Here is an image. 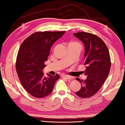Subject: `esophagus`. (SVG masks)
<instances>
[{"mask_svg":"<svg viewBox=\"0 0 125 125\" xmlns=\"http://www.w3.org/2000/svg\"><path fill=\"white\" fill-rule=\"evenodd\" d=\"M61 76H62V77H64V78L67 79H71V76H68V75H66V74H61Z\"/></svg>","mask_w":125,"mask_h":125,"instance_id":"esophagus-1","label":"esophagus"}]
</instances>
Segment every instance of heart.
<instances>
[{
    "label": "heart",
    "instance_id": "heart-1",
    "mask_svg": "<svg viewBox=\"0 0 125 125\" xmlns=\"http://www.w3.org/2000/svg\"><path fill=\"white\" fill-rule=\"evenodd\" d=\"M69 46H80V45L77 42L72 41L69 43Z\"/></svg>",
    "mask_w": 125,
    "mask_h": 125
}]
</instances>
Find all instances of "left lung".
I'll return each instance as SVG.
<instances>
[{"instance_id":"left-lung-1","label":"left lung","mask_w":125,"mask_h":125,"mask_svg":"<svg viewBox=\"0 0 125 125\" xmlns=\"http://www.w3.org/2000/svg\"><path fill=\"white\" fill-rule=\"evenodd\" d=\"M73 35L84 43L85 46L84 73L87 75L85 80L76 79L82 84L76 92L82 98H90L97 93L106 81L110 73L111 59L106 45L101 38L93 34L79 32Z\"/></svg>"}]
</instances>
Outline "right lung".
I'll return each instance as SVG.
<instances>
[{
  "label": "right lung",
  "mask_w": 125,
  "mask_h": 125,
  "mask_svg": "<svg viewBox=\"0 0 125 125\" xmlns=\"http://www.w3.org/2000/svg\"><path fill=\"white\" fill-rule=\"evenodd\" d=\"M65 33L62 31H38L32 34L19 48L16 60V70L22 86L29 94L42 98L52 92L56 81L60 79L47 74L42 69L46 66L50 50L53 43Z\"/></svg>",
  "instance_id": "obj_1"
}]
</instances>
